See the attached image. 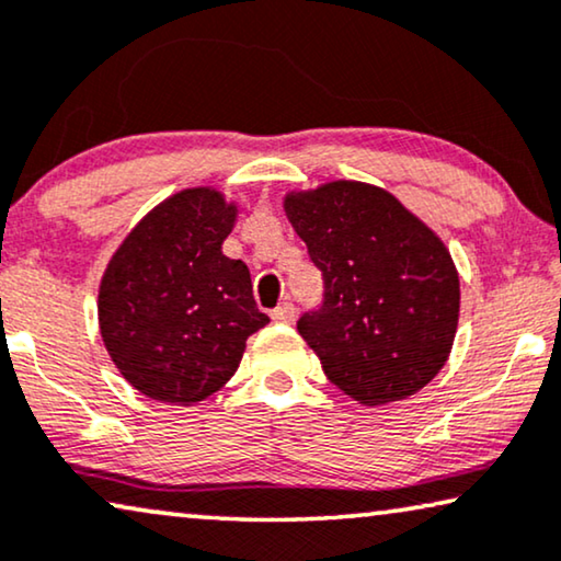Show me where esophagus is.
<instances>
[{
    "label": "esophagus",
    "mask_w": 561,
    "mask_h": 561,
    "mask_svg": "<svg viewBox=\"0 0 561 561\" xmlns=\"http://www.w3.org/2000/svg\"><path fill=\"white\" fill-rule=\"evenodd\" d=\"M271 316H273V321H278V323H294L296 306L290 304V300H283L278 308H273Z\"/></svg>",
    "instance_id": "1"
}]
</instances>
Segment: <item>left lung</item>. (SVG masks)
<instances>
[{"label": "left lung", "instance_id": "8db88e82", "mask_svg": "<svg viewBox=\"0 0 561 561\" xmlns=\"http://www.w3.org/2000/svg\"><path fill=\"white\" fill-rule=\"evenodd\" d=\"M288 222L323 273L298 334L341 392L375 408L420 392L448 362L460 280L445 242L394 194L336 180L288 192Z\"/></svg>", "mask_w": 561, "mask_h": 561}]
</instances>
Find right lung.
Segmentation results:
<instances>
[{
	"mask_svg": "<svg viewBox=\"0 0 561 561\" xmlns=\"http://www.w3.org/2000/svg\"><path fill=\"white\" fill-rule=\"evenodd\" d=\"M238 205L215 186L167 197L126 234L99 288L103 344L124 379L159 402L194 404L227 385L263 329L250 271L222 253Z\"/></svg>",
	"mask_w": 561,
	"mask_h": 561,
	"instance_id": "add662e5",
	"label": "right lung"
}]
</instances>
